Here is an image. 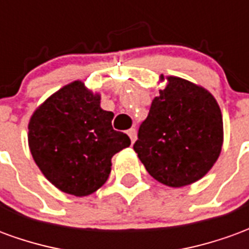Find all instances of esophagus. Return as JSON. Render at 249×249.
Here are the masks:
<instances>
[{"label":"esophagus","mask_w":249,"mask_h":249,"mask_svg":"<svg viewBox=\"0 0 249 249\" xmlns=\"http://www.w3.org/2000/svg\"><path fill=\"white\" fill-rule=\"evenodd\" d=\"M126 133H128L130 141H132V144H133V142L136 141V137H137V135H136V129H135V128H130V129L128 130Z\"/></svg>","instance_id":"esophagus-1"}]
</instances>
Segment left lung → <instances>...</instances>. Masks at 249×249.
Returning <instances> with one entry per match:
<instances>
[{"label":"left lung","mask_w":249,"mask_h":249,"mask_svg":"<svg viewBox=\"0 0 249 249\" xmlns=\"http://www.w3.org/2000/svg\"><path fill=\"white\" fill-rule=\"evenodd\" d=\"M223 140V116L216 98L205 88L168 76L140 125L133 149L152 178L181 188L211 171Z\"/></svg>","instance_id":"obj_1"}]
</instances>
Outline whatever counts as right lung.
Instances as JSON below:
<instances>
[{
    "label": "right lung",
    "instance_id": "1",
    "mask_svg": "<svg viewBox=\"0 0 249 249\" xmlns=\"http://www.w3.org/2000/svg\"><path fill=\"white\" fill-rule=\"evenodd\" d=\"M100 100L77 80L46 98L28 125L37 167L54 187L77 197L103 187L112 157L130 145L128 136L112 128L114 114L104 110Z\"/></svg>",
    "mask_w": 249,
    "mask_h": 249
}]
</instances>
